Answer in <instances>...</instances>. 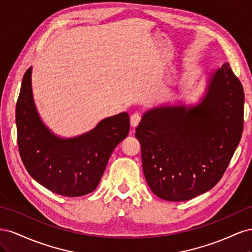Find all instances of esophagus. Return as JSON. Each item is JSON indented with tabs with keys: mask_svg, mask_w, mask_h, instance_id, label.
Wrapping results in <instances>:
<instances>
[{
	"mask_svg": "<svg viewBox=\"0 0 252 252\" xmlns=\"http://www.w3.org/2000/svg\"><path fill=\"white\" fill-rule=\"evenodd\" d=\"M141 119H142V117H141L140 113H136V112L133 113L132 116L130 117V124H131V126L132 127L138 126L139 123L141 122Z\"/></svg>",
	"mask_w": 252,
	"mask_h": 252,
	"instance_id": "esophagus-1",
	"label": "esophagus"
}]
</instances>
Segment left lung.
<instances>
[{
  "mask_svg": "<svg viewBox=\"0 0 252 252\" xmlns=\"http://www.w3.org/2000/svg\"><path fill=\"white\" fill-rule=\"evenodd\" d=\"M244 126V90L228 63L212 75L200 105L146 112L135 136L150 189L182 202L208 191L225 173Z\"/></svg>",
  "mask_w": 252,
  "mask_h": 252,
  "instance_id": "obj_1",
  "label": "left lung"
}]
</instances>
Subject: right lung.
<instances>
[{
	"instance_id": "obj_1",
	"label": "right lung",
	"mask_w": 252,
	"mask_h": 252,
	"mask_svg": "<svg viewBox=\"0 0 252 252\" xmlns=\"http://www.w3.org/2000/svg\"><path fill=\"white\" fill-rule=\"evenodd\" d=\"M16 120L19 152L28 173L50 191L69 197L94 191L113 149L129 131V116L122 112L101 121L94 130L78 138H57L37 116L32 68L23 77Z\"/></svg>"
}]
</instances>
